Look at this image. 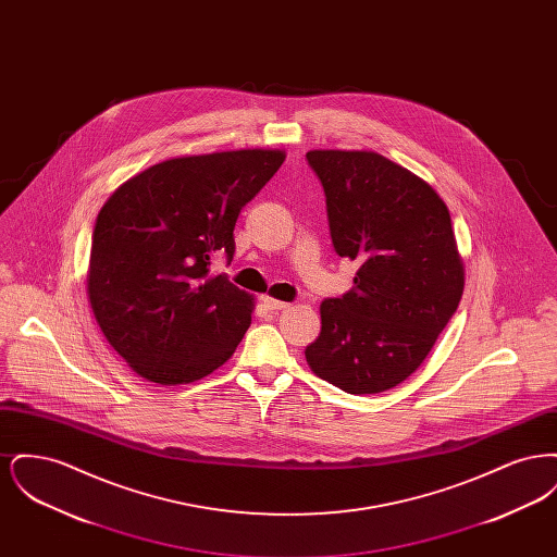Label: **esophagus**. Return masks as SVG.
<instances>
[{
	"instance_id": "obj_1",
	"label": "esophagus",
	"mask_w": 557,
	"mask_h": 557,
	"mask_svg": "<svg viewBox=\"0 0 557 557\" xmlns=\"http://www.w3.org/2000/svg\"><path fill=\"white\" fill-rule=\"evenodd\" d=\"M263 302H265V307L269 311H284V309H288V307H290L288 302L277 300V298H271V296H263Z\"/></svg>"
}]
</instances>
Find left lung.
<instances>
[{
    "instance_id": "8db88e82",
    "label": "left lung",
    "mask_w": 557,
    "mask_h": 557,
    "mask_svg": "<svg viewBox=\"0 0 557 557\" xmlns=\"http://www.w3.org/2000/svg\"><path fill=\"white\" fill-rule=\"evenodd\" d=\"M334 250L359 261L352 288L319 307L309 368L348 395L384 393L424 363L463 294L443 198L368 150H311Z\"/></svg>"
}]
</instances>
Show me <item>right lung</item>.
I'll use <instances>...</instances> for the list:
<instances>
[{"label": "right lung", "instance_id": "obj_1", "mask_svg": "<svg viewBox=\"0 0 557 557\" xmlns=\"http://www.w3.org/2000/svg\"><path fill=\"white\" fill-rule=\"evenodd\" d=\"M282 150L162 160L119 187L96 219L87 273L110 346L148 382L189 384L221 368L252 321V296L212 275L234 227L282 166Z\"/></svg>", "mask_w": 557, "mask_h": 557}]
</instances>
